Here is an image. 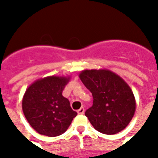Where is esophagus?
<instances>
[{
  "label": "esophagus",
  "mask_w": 158,
  "mask_h": 158,
  "mask_svg": "<svg viewBox=\"0 0 158 158\" xmlns=\"http://www.w3.org/2000/svg\"><path fill=\"white\" fill-rule=\"evenodd\" d=\"M77 113H79V114H84V113H85V108H84V107L79 108V109L77 111Z\"/></svg>",
  "instance_id": "obj_1"
}]
</instances>
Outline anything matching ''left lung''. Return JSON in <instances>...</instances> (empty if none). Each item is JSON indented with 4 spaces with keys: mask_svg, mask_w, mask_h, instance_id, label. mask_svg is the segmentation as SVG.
Instances as JSON below:
<instances>
[{
    "mask_svg": "<svg viewBox=\"0 0 158 158\" xmlns=\"http://www.w3.org/2000/svg\"><path fill=\"white\" fill-rule=\"evenodd\" d=\"M79 79L92 93L93 105L86 110L85 116L93 127L106 135H114L125 129L136 107L129 85L108 69L83 70Z\"/></svg>",
    "mask_w": 158,
    "mask_h": 158,
    "instance_id": "left-lung-1",
    "label": "left lung"
}]
</instances>
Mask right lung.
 I'll use <instances>...</instances> for the list:
<instances>
[{"mask_svg":"<svg viewBox=\"0 0 158 158\" xmlns=\"http://www.w3.org/2000/svg\"><path fill=\"white\" fill-rule=\"evenodd\" d=\"M70 77L48 76L37 79L27 88L22 108L29 123L42 135L55 137L69 129L77 113L62 96Z\"/></svg>","mask_w":158,"mask_h":158,"instance_id":"1","label":"right lung"}]
</instances>
